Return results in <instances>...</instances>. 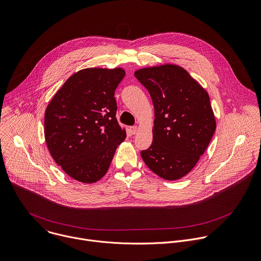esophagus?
I'll list each match as a JSON object with an SVG mask.
<instances>
[{
  "instance_id": "1",
  "label": "esophagus",
  "mask_w": 261,
  "mask_h": 261,
  "mask_svg": "<svg viewBox=\"0 0 261 261\" xmlns=\"http://www.w3.org/2000/svg\"><path fill=\"white\" fill-rule=\"evenodd\" d=\"M130 131H131V133H132V134H136V133H137V131H138L137 126H133V127H131V128H130Z\"/></svg>"
}]
</instances>
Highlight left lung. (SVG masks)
<instances>
[{"instance_id":"left-lung-1","label":"left lung","mask_w":261,"mask_h":261,"mask_svg":"<svg viewBox=\"0 0 261 261\" xmlns=\"http://www.w3.org/2000/svg\"><path fill=\"white\" fill-rule=\"evenodd\" d=\"M154 109L152 142L141 150L146 166L166 180H176L196 166L215 132L208 93L182 67L165 64L135 71Z\"/></svg>"}]
</instances>
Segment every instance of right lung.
Returning <instances> with one entry per match:
<instances>
[{
	"label": "right lung",
	"instance_id": "obj_1",
	"mask_svg": "<svg viewBox=\"0 0 261 261\" xmlns=\"http://www.w3.org/2000/svg\"><path fill=\"white\" fill-rule=\"evenodd\" d=\"M122 68H85L66 80L45 113L48 149L71 178L93 184L105 176L126 138L117 118L115 91Z\"/></svg>",
	"mask_w": 261,
	"mask_h": 261
}]
</instances>
